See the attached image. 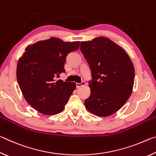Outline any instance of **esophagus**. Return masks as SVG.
I'll list each match as a JSON object with an SVG mask.
<instances>
[{"mask_svg":"<svg viewBox=\"0 0 156 156\" xmlns=\"http://www.w3.org/2000/svg\"><path fill=\"white\" fill-rule=\"evenodd\" d=\"M76 87L78 88V87H81V86L85 85L86 83H85V82H84V81H83L81 83H76Z\"/></svg>","mask_w":156,"mask_h":156,"instance_id":"esophagus-1","label":"esophagus"}]
</instances>
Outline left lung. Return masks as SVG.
<instances>
[{"instance_id":"8db88e82","label":"left lung","mask_w":156,"mask_h":156,"mask_svg":"<svg viewBox=\"0 0 156 156\" xmlns=\"http://www.w3.org/2000/svg\"><path fill=\"white\" fill-rule=\"evenodd\" d=\"M80 50L91 72V94L84 100L89 112L106 117L119 110L133 90V62L120 46L105 37L81 42Z\"/></svg>"}]
</instances>
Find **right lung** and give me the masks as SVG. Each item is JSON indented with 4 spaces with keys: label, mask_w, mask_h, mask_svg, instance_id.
Listing matches in <instances>:
<instances>
[{
    "label": "right lung",
    "mask_w": 156,
    "mask_h": 156,
    "mask_svg": "<svg viewBox=\"0 0 156 156\" xmlns=\"http://www.w3.org/2000/svg\"><path fill=\"white\" fill-rule=\"evenodd\" d=\"M79 45V41L50 38L25 49L18 60L16 76L23 96L34 109L45 115L56 114L64 109L76 83L56 81V78L65 73L66 57Z\"/></svg>",
    "instance_id": "obj_1"
}]
</instances>
